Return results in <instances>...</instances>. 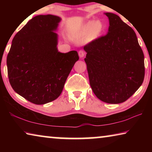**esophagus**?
Masks as SVG:
<instances>
[{"mask_svg": "<svg viewBox=\"0 0 152 152\" xmlns=\"http://www.w3.org/2000/svg\"><path fill=\"white\" fill-rule=\"evenodd\" d=\"M78 56L80 58H82L84 56H85V51H84V50H80L78 51Z\"/></svg>", "mask_w": 152, "mask_h": 152, "instance_id": "esophagus-1", "label": "esophagus"}]
</instances>
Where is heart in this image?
Listing matches in <instances>:
<instances>
[{
	"label": "heart",
	"instance_id": "b5f03b06",
	"mask_svg": "<svg viewBox=\"0 0 152 152\" xmlns=\"http://www.w3.org/2000/svg\"><path fill=\"white\" fill-rule=\"evenodd\" d=\"M104 30V25L101 20H89L86 22L78 30V34L80 37L88 35L89 41L96 39L102 34Z\"/></svg>",
	"mask_w": 152,
	"mask_h": 152
}]
</instances>
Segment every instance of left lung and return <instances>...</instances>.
Here are the masks:
<instances>
[{"mask_svg": "<svg viewBox=\"0 0 152 152\" xmlns=\"http://www.w3.org/2000/svg\"><path fill=\"white\" fill-rule=\"evenodd\" d=\"M106 35L84 45L90 85L98 99L109 104L125 102L137 91L145 76L144 55L132 27L118 15L105 12Z\"/></svg>", "mask_w": 152, "mask_h": 152, "instance_id": "8db88e82", "label": "left lung"}]
</instances>
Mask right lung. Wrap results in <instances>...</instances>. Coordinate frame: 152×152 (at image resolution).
Returning a JSON list of instances; mask_svg holds the SVG:
<instances>
[{"instance_id":"add662e5","label":"right lung","mask_w":152,"mask_h":152,"mask_svg":"<svg viewBox=\"0 0 152 152\" xmlns=\"http://www.w3.org/2000/svg\"><path fill=\"white\" fill-rule=\"evenodd\" d=\"M61 19L52 15L32 18L12 39L7 58L12 89L35 104L54 101L62 92L74 64L76 51L60 53L57 30Z\"/></svg>"}]
</instances>
